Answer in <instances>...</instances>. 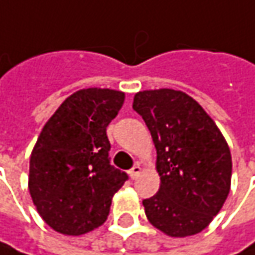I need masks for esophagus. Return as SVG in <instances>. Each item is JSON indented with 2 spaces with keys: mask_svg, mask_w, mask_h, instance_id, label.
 Wrapping results in <instances>:
<instances>
[{
  "mask_svg": "<svg viewBox=\"0 0 255 255\" xmlns=\"http://www.w3.org/2000/svg\"><path fill=\"white\" fill-rule=\"evenodd\" d=\"M140 171H142V168H140V165H139V164L133 165V167L129 170V175H130V178H132V180H135L137 175L140 174Z\"/></svg>",
  "mask_w": 255,
  "mask_h": 255,
  "instance_id": "1",
  "label": "esophagus"
}]
</instances>
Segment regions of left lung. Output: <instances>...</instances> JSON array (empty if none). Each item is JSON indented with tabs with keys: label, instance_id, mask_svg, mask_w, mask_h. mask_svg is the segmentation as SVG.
<instances>
[{
	"label": "left lung",
	"instance_id": "1",
	"mask_svg": "<svg viewBox=\"0 0 255 255\" xmlns=\"http://www.w3.org/2000/svg\"><path fill=\"white\" fill-rule=\"evenodd\" d=\"M133 110L151 132L161 178L158 193L142 202L148 221L170 237L202 232L231 189L232 159L225 137L183 91H139Z\"/></svg>",
	"mask_w": 255,
	"mask_h": 255
}]
</instances>
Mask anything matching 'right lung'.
<instances>
[{
	"instance_id": "1",
	"label": "right lung",
	"mask_w": 255,
	"mask_h": 255,
	"mask_svg": "<svg viewBox=\"0 0 255 255\" xmlns=\"http://www.w3.org/2000/svg\"><path fill=\"white\" fill-rule=\"evenodd\" d=\"M125 93L85 88L74 93L46 122L30 156L28 190L42 219L64 235L103 225L128 174L110 164L109 123Z\"/></svg>"
}]
</instances>
